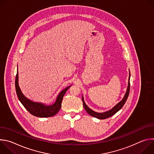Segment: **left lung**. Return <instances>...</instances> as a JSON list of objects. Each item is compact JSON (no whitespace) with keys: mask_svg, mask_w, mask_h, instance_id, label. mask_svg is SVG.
Listing matches in <instances>:
<instances>
[{"mask_svg":"<svg viewBox=\"0 0 154 154\" xmlns=\"http://www.w3.org/2000/svg\"><path fill=\"white\" fill-rule=\"evenodd\" d=\"M130 72L129 71V77H128V86H127V91L126 93L123 97V99L119 102H118L115 106H114L112 109H109V110L103 112V113H98L96 112L93 111L92 109H91L90 108L88 107L84 100V98L83 96L82 95V101H83V107L85 109V110L86 111V112L88 113L90 116H93L94 118H96L97 119H105L106 118H109L112 116L113 115H114L116 113H117L118 111H119L120 109L122 108V106H124V103H125L128 94H129V92H130Z\"/></svg>","mask_w":154,"mask_h":154,"instance_id":"8db88e82","label":"left lung"}]
</instances>
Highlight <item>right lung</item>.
<instances>
[{"instance_id": "obj_1", "label": "right lung", "mask_w": 154, "mask_h": 154, "mask_svg": "<svg viewBox=\"0 0 154 154\" xmlns=\"http://www.w3.org/2000/svg\"><path fill=\"white\" fill-rule=\"evenodd\" d=\"M18 80V69H17V74L15 80V87L17 97L20 103L23 105V106L30 114L39 118H48L55 115L61 108V102L65 93L71 86V85L69 86L61 91L57 96L54 103L52 105H46L41 102H34L26 97L20 90L19 86Z\"/></svg>"}]
</instances>
